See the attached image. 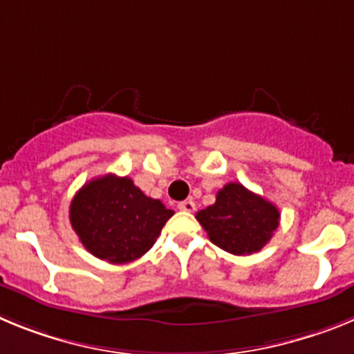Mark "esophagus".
<instances>
[{
	"mask_svg": "<svg viewBox=\"0 0 354 354\" xmlns=\"http://www.w3.org/2000/svg\"><path fill=\"white\" fill-rule=\"evenodd\" d=\"M177 207H179L180 211L193 212V211H195V202H193L192 198H189V200H184V202H179V205H177Z\"/></svg>",
	"mask_w": 354,
	"mask_h": 354,
	"instance_id": "1",
	"label": "esophagus"
}]
</instances>
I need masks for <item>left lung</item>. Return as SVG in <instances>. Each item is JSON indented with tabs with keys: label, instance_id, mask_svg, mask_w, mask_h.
I'll return each mask as SVG.
<instances>
[{
	"label": "left lung",
	"instance_id": "8db88e82",
	"mask_svg": "<svg viewBox=\"0 0 354 354\" xmlns=\"http://www.w3.org/2000/svg\"><path fill=\"white\" fill-rule=\"evenodd\" d=\"M209 239L234 255H252L273 237L280 221L277 205L239 183H228L216 193V202L196 212Z\"/></svg>",
	"mask_w": 354,
	"mask_h": 354
}]
</instances>
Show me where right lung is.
Segmentation results:
<instances>
[{"label":"right lung","mask_w":354,"mask_h":354,"mask_svg":"<svg viewBox=\"0 0 354 354\" xmlns=\"http://www.w3.org/2000/svg\"><path fill=\"white\" fill-rule=\"evenodd\" d=\"M174 216L129 177L113 174L88 180L71 202V225L93 257L126 264L145 255Z\"/></svg>","instance_id":"add662e5"}]
</instances>
